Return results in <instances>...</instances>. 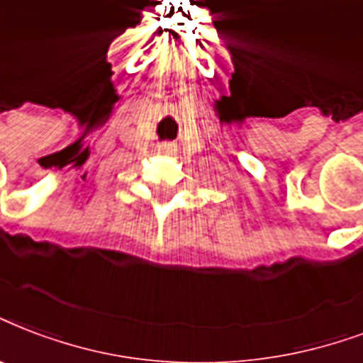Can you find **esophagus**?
<instances>
[{
	"label": "esophagus",
	"instance_id": "esophagus-1",
	"mask_svg": "<svg viewBox=\"0 0 363 363\" xmlns=\"http://www.w3.org/2000/svg\"><path fill=\"white\" fill-rule=\"evenodd\" d=\"M175 145L173 143H162V145H157V154H162V156H175Z\"/></svg>",
	"mask_w": 363,
	"mask_h": 363
}]
</instances>
